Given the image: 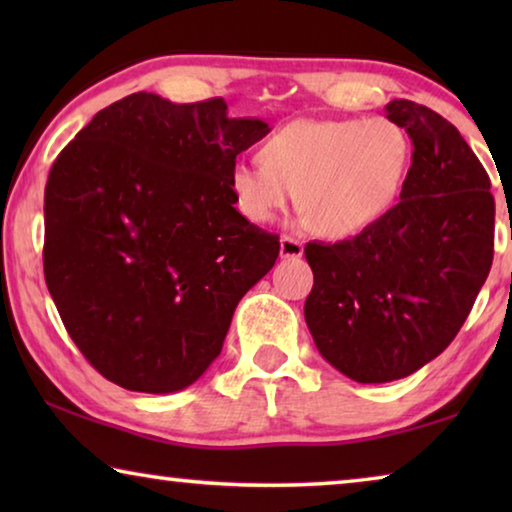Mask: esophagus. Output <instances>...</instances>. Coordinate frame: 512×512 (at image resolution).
Wrapping results in <instances>:
<instances>
[{
  "instance_id": "esophagus-1",
  "label": "esophagus",
  "mask_w": 512,
  "mask_h": 512,
  "mask_svg": "<svg viewBox=\"0 0 512 512\" xmlns=\"http://www.w3.org/2000/svg\"><path fill=\"white\" fill-rule=\"evenodd\" d=\"M302 253H305V246H302L300 239L289 237V235H284L280 239V255L284 259H296V257H302Z\"/></svg>"
}]
</instances>
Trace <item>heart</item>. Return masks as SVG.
Wrapping results in <instances>:
<instances>
[{
	"label": "heart",
	"mask_w": 512,
	"mask_h": 512,
	"mask_svg": "<svg viewBox=\"0 0 512 512\" xmlns=\"http://www.w3.org/2000/svg\"><path fill=\"white\" fill-rule=\"evenodd\" d=\"M400 124L372 119H296L268 135L262 162L232 164L228 187L250 223H271L298 194L311 228L352 237L393 210L411 169Z\"/></svg>",
	"instance_id": "heart-1"
}]
</instances>
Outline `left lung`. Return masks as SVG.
<instances>
[{"instance_id": "left-lung-1", "label": "left lung", "mask_w": 512, "mask_h": 512, "mask_svg": "<svg viewBox=\"0 0 512 512\" xmlns=\"http://www.w3.org/2000/svg\"><path fill=\"white\" fill-rule=\"evenodd\" d=\"M386 112L413 144L400 203L357 237L305 246L307 327L323 359L359 384L409 377L436 359L495 255L490 178L456 126L406 99Z\"/></svg>"}]
</instances>
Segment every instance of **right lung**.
Returning <instances> with one entry per match:
<instances>
[{
  "mask_svg": "<svg viewBox=\"0 0 512 512\" xmlns=\"http://www.w3.org/2000/svg\"><path fill=\"white\" fill-rule=\"evenodd\" d=\"M268 133L228 103L128 94L58 153L45 280L67 334L112 384L176 393L210 368L280 237L235 210L237 155Z\"/></svg>",
  "mask_w": 512,
  "mask_h": 512,
  "instance_id": "right-lung-1",
  "label": "right lung"
}]
</instances>
